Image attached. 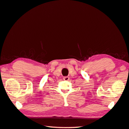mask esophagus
Wrapping results in <instances>:
<instances>
[{"instance_id":"obj_1","label":"esophagus","mask_w":129,"mask_h":129,"mask_svg":"<svg viewBox=\"0 0 129 129\" xmlns=\"http://www.w3.org/2000/svg\"><path fill=\"white\" fill-rule=\"evenodd\" d=\"M63 80L64 81H68V80H69V77H67V76H66V77H63Z\"/></svg>"}]
</instances>
